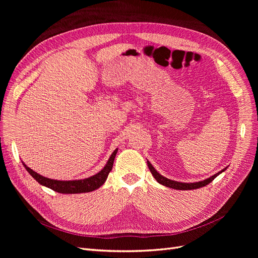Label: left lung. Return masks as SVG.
<instances>
[{"instance_id": "8db88e82", "label": "left lung", "mask_w": 258, "mask_h": 258, "mask_svg": "<svg viewBox=\"0 0 258 258\" xmlns=\"http://www.w3.org/2000/svg\"><path fill=\"white\" fill-rule=\"evenodd\" d=\"M147 166H148V168H150L152 174L154 175V178L157 180L158 183H160V184H162V185H164V186H166V187L172 188V189H178V190H191V189H197V188L204 187V186L208 185L209 183H211L216 177H218V175H219L220 173H222L223 171H225V170L227 169V167H226V168L222 169L221 171H219L218 173L213 174L212 177H210V178H208V179H206V180L200 181V182H195V183H182V182H177V181L169 180V179L163 177V175H161V174L154 168V166L151 164L150 161H147Z\"/></svg>"}]
</instances>
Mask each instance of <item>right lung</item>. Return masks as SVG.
Wrapping results in <instances>:
<instances>
[{"instance_id":"1","label":"right lung","mask_w":258,"mask_h":258,"mask_svg":"<svg viewBox=\"0 0 258 258\" xmlns=\"http://www.w3.org/2000/svg\"><path fill=\"white\" fill-rule=\"evenodd\" d=\"M117 152H118V148H116V150L113 152L110 159H108V161L106 162L105 166L98 173L92 175L90 178L81 179V180H72V181L53 180V179L43 177V175H40L37 172L33 171L31 168L27 166L24 162H23V165L25 166L26 170L32 175V178H34V180H36L40 185L46 186L54 191L59 192V194H67V195L68 194H85V192L93 191L95 189H98L105 182L108 173H110V171L113 168L114 160Z\"/></svg>"}]
</instances>
